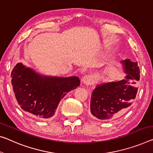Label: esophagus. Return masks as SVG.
<instances>
[{
	"instance_id": "34e87169",
	"label": "esophagus",
	"mask_w": 153,
	"mask_h": 153,
	"mask_svg": "<svg viewBox=\"0 0 153 153\" xmlns=\"http://www.w3.org/2000/svg\"><path fill=\"white\" fill-rule=\"evenodd\" d=\"M93 82V77L92 76H85L82 79V83L84 84V85H90L92 84Z\"/></svg>"
}]
</instances>
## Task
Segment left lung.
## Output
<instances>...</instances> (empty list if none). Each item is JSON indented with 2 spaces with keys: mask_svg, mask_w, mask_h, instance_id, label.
Returning a JSON list of instances; mask_svg holds the SVG:
<instances>
[{
  "mask_svg": "<svg viewBox=\"0 0 153 153\" xmlns=\"http://www.w3.org/2000/svg\"><path fill=\"white\" fill-rule=\"evenodd\" d=\"M126 74L120 80L97 84L92 91L91 114L93 117L110 120L119 117L131 105L136 96L140 80V68L137 62L130 59L122 60Z\"/></svg>",
  "mask_w": 153,
  "mask_h": 153,
  "instance_id": "left-lung-1",
  "label": "left lung"
}]
</instances>
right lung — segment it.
<instances>
[{"instance_id":"obj_1","label":"right lung","mask_w":153,"mask_h":153,"mask_svg":"<svg viewBox=\"0 0 153 153\" xmlns=\"http://www.w3.org/2000/svg\"><path fill=\"white\" fill-rule=\"evenodd\" d=\"M11 77L14 94L21 108L41 119L52 117L60 100L80 84L77 76H45L21 62L12 70Z\"/></svg>"}]
</instances>
